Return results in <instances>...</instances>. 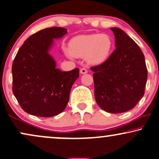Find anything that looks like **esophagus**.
<instances>
[{"mask_svg":"<svg viewBox=\"0 0 159 159\" xmlns=\"http://www.w3.org/2000/svg\"><path fill=\"white\" fill-rule=\"evenodd\" d=\"M87 72H88V70L85 69V68H81V69L80 70V73L81 74H86V73H87Z\"/></svg>","mask_w":159,"mask_h":159,"instance_id":"obj_1","label":"esophagus"}]
</instances>
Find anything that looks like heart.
Segmentation results:
<instances>
[{"label": "heart", "instance_id": "obj_1", "mask_svg": "<svg viewBox=\"0 0 159 159\" xmlns=\"http://www.w3.org/2000/svg\"><path fill=\"white\" fill-rule=\"evenodd\" d=\"M113 42L105 34L79 35L69 43V53L74 57L84 58L91 65L103 63L111 55Z\"/></svg>", "mask_w": 159, "mask_h": 159}]
</instances>
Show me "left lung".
Instances as JSON below:
<instances>
[{
  "label": "left lung",
  "instance_id": "left-lung-1",
  "mask_svg": "<svg viewBox=\"0 0 159 159\" xmlns=\"http://www.w3.org/2000/svg\"><path fill=\"white\" fill-rule=\"evenodd\" d=\"M116 49L94 72V98L102 109L118 114L133 108L144 94L148 70L139 47L125 32L111 28Z\"/></svg>",
  "mask_w": 159,
  "mask_h": 159
}]
</instances>
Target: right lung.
I'll return each instance as SVG.
<instances>
[{
  "label": "right lung",
  "instance_id": "add662e5",
  "mask_svg": "<svg viewBox=\"0 0 159 159\" xmlns=\"http://www.w3.org/2000/svg\"><path fill=\"white\" fill-rule=\"evenodd\" d=\"M67 33V29L60 27L41 30L24 42L14 59V95L21 108L31 115L56 116L65 109L69 101L79 69L61 71L49 53L53 39H61Z\"/></svg>",
  "mask_w": 159,
  "mask_h": 159
}]
</instances>
